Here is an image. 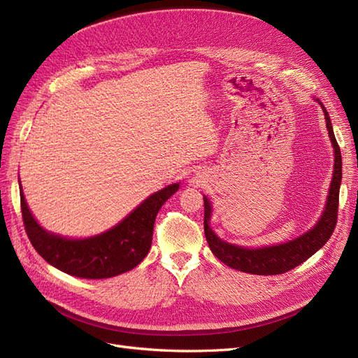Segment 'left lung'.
<instances>
[{
  "mask_svg": "<svg viewBox=\"0 0 358 358\" xmlns=\"http://www.w3.org/2000/svg\"><path fill=\"white\" fill-rule=\"evenodd\" d=\"M326 117V127L329 131L330 142L334 152V162H333V176L329 188V196L326 200V206L320 216L317 224L309 229L308 231L301 233L300 236L294 237L288 242L262 246V248H249V246H239L234 243H229L222 241L221 237L216 234L212 227V203L209 199L203 196L204 200V236L206 241L209 243L210 251L213 255L221 259V262L234 270H241L245 273L252 275H279L285 273L288 270L297 267L303 262H306L309 257H312L317 251L327 243L333 230L338 222V206H339V189L342 182V157L341 149L336 137L333 133V127L329 112L326 107L315 99Z\"/></svg>",
  "mask_w": 358,
  "mask_h": 358,
  "instance_id": "left-lung-1",
  "label": "left lung"
}]
</instances>
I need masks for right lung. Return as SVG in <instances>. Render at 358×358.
Masks as SVG:
<instances>
[{
    "label": "right lung",
    "instance_id": "1",
    "mask_svg": "<svg viewBox=\"0 0 358 358\" xmlns=\"http://www.w3.org/2000/svg\"><path fill=\"white\" fill-rule=\"evenodd\" d=\"M179 187L180 182L170 183L150 194L112 229L80 239L43 229L28 208L20 183L19 191L25 230L36 251L64 273L83 279H106L129 272L143 262L152 245L157 213Z\"/></svg>",
    "mask_w": 358,
    "mask_h": 358
}]
</instances>
